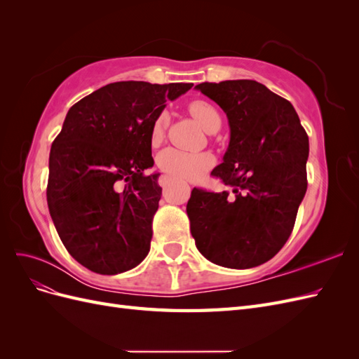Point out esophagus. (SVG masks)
<instances>
[{
  "label": "esophagus",
  "instance_id": "1",
  "mask_svg": "<svg viewBox=\"0 0 359 359\" xmlns=\"http://www.w3.org/2000/svg\"><path fill=\"white\" fill-rule=\"evenodd\" d=\"M169 182H170V178H169L168 175H161V177L158 178V184H160L161 187H166Z\"/></svg>",
  "mask_w": 359,
  "mask_h": 359
}]
</instances>
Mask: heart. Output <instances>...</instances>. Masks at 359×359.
Wrapping results in <instances>:
<instances>
[{
    "instance_id": "obj_1",
    "label": "heart",
    "mask_w": 359,
    "mask_h": 359,
    "mask_svg": "<svg viewBox=\"0 0 359 359\" xmlns=\"http://www.w3.org/2000/svg\"><path fill=\"white\" fill-rule=\"evenodd\" d=\"M189 112L196 121L206 130L214 133L222 127V116L219 111L206 100L196 99L189 103ZM169 126V114L161 112L156 116L149 130L151 145H158L165 139L166 130ZM214 165V157L210 153H190L177 148H166L157 156V166L160 170L173 180L196 181L206 170H210Z\"/></svg>"
}]
</instances>
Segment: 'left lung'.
<instances>
[{"mask_svg": "<svg viewBox=\"0 0 359 359\" xmlns=\"http://www.w3.org/2000/svg\"><path fill=\"white\" fill-rule=\"evenodd\" d=\"M196 90L224 111L231 142L211 172L227 190H191L194 243L220 266L262 265L286 244L307 191L309 136L290 102L256 81L203 82Z\"/></svg>", "mask_w": 359, "mask_h": 359, "instance_id": "1", "label": "left lung"}]
</instances>
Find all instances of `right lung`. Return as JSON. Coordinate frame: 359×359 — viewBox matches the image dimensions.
Wrapping results in <instances>:
<instances>
[{
  "mask_svg": "<svg viewBox=\"0 0 359 359\" xmlns=\"http://www.w3.org/2000/svg\"><path fill=\"white\" fill-rule=\"evenodd\" d=\"M193 83L114 82L70 107L49 154L48 206L64 247L93 273L114 276L147 257L161 198L149 130Z\"/></svg>",
  "mask_w": 359,
  "mask_h": 359,
  "instance_id": "add662e5",
  "label": "right lung"
}]
</instances>
